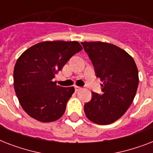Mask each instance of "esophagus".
Masks as SVG:
<instances>
[{"mask_svg":"<svg viewBox=\"0 0 153 153\" xmlns=\"http://www.w3.org/2000/svg\"><path fill=\"white\" fill-rule=\"evenodd\" d=\"M74 89H75V91H76V92H78V91H81L82 90V87H80V86H74Z\"/></svg>","mask_w":153,"mask_h":153,"instance_id":"34e87169","label":"esophagus"}]
</instances>
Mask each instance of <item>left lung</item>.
Wrapping results in <instances>:
<instances>
[{
	"instance_id": "1",
	"label": "left lung",
	"mask_w": 153,
	"mask_h": 153,
	"mask_svg": "<svg viewBox=\"0 0 153 153\" xmlns=\"http://www.w3.org/2000/svg\"><path fill=\"white\" fill-rule=\"evenodd\" d=\"M81 44L93 63L96 77L103 82L102 94L92 92L84 111L94 123L109 125L120 118L132 104L139 83L137 67L128 53L114 44Z\"/></svg>"
}]
</instances>
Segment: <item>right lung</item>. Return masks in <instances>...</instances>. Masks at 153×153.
I'll return each mask as SVG.
<instances>
[{"label":"right lung","instance_id":"1","mask_svg":"<svg viewBox=\"0 0 153 153\" xmlns=\"http://www.w3.org/2000/svg\"><path fill=\"white\" fill-rule=\"evenodd\" d=\"M81 50L77 41H45L19 57L13 71L14 89L20 105L32 118L51 122L63 115L74 88L57 86L53 79Z\"/></svg>","mask_w":153,"mask_h":153}]
</instances>
